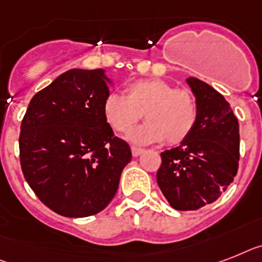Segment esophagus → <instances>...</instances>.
<instances>
[{"label": "esophagus", "instance_id": "esophagus-1", "mask_svg": "<svg viewBox=\"0 0 262 262\" xmlns=\"http://www.w3.org/2000/svg\"><path fill=\"white\" fill-rule=\"evenodd\" d=\"M131 152H133L134 157H139L142 152H143V148H140V147H135L133 146L131 147Z\"/></svg>", "mask_w": 262, "mask_h": 262}]
</instances>
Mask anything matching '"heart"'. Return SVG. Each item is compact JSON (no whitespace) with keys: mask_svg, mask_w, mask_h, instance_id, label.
I'll return each instance as SVG.
<instances>
[{"mask_svg":"<svg viewBox=\"0 0 262 262\" xmlns=\"http://www.w3.org/2000/svg\"><path fill=\"white\" fill-rule=\"evenodd\" d=\"M126 96L108 94L103 101L105 122L116 133L126 134L144 114L146 124L131 133L129 139L139 144H179L195 127L198 107L191 92L177 90L162 79H140L129 83Z\"/></svg>","mask_w":262,"mask_h":262,"instance_id":"1","label":"heart"}]
</instances>
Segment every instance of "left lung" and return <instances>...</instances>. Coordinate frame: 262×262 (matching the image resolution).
<instances>
[{"label":"left lung","mask_w":262,"mask_h":262,"mask_svg":"<svg viewBox=\"0 0 262 262\" xmlns=\"http://www.w3.org/2000/svg\"><path fill=\"white\" fill-rule=\"evenodd\" d=\"M198 107L195 127L178 147L161 154L157 182L177 210H196L213 204L233 182L239 159V127L220 92L187 77Z\"/></svg>","instance_id":"8db88e82"}]
</instances>
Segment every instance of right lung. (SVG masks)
I'll use <instances>...</instances> for the list:
<instances>
[{
	"label": "right lung",
	"instance_id": "obj_1",
	"mask_svg": "<svg viewBox=\"0 0 262 262\" xmlns=\"http://www.w3.org/2000/svg\"><path fill=\"white\" fill-rule=\"evenodd\" d=\"M104 69H69L34 95L21 123L19 162L34 194L55 213H100L115 196L131 148L103 115Z\"/></svg>",
	"mask_w": 262,
	"mask_h": 262
}]
</instances>
